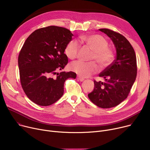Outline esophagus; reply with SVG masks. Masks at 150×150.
<instances>
[{
  "label": "esophagus",
  "mask_w": 150,
  "mask_h": 150,
  "mask_svg": "<svg viewBox=\"0 0 150 150\" xmlns=\"http://www.w3.org/2000/svg\"><path fill=\"white\" fill-rule=\"evenodd\" d=\"M77 78H78V80H79V81H83L84 80V78H83V77H81V76H77Z\"/></svg>",
  "instance_id": "obj_1"
}]
</instances>
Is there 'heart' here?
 Wrapping results in <instances>:
<instances>
[{
    "mask_svg": "<svg viewBox=\"0 0 150 150\" xmlns=\"http://www.w3.org/2000/svg\"><path fill=\"white\" fill-rule=\"evenodd\" d=\"M81 42L84 43L93 51L90 59L97 61L101 68L104 69L111 64L114 59L113 50L108 47L106 39L99 35H83L80 38ZM80 49V45L76 40L69 41L65 47L64 53L67 57L70 59H75ZM70 69L78 75L88 76L97 72L98 66L93 61L83 62L77 61L72 62L70 66Z\"/></svg>",
    "mask_w": 150,
    "mask_h": 150,
    "instance_id": "1",
    "label": "heart"
}]
</instances>
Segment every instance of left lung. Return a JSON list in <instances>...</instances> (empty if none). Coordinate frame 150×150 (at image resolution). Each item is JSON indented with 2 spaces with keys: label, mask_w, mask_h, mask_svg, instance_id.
<instances>
[{
  "label": "left lung",
  "mask_w": 150,
  "mask_h": 150,
  "mask_svg": "<svg viewBox=\"0 0 150 150\" xmlns=\"http://www.w3.org/2000/svg\"><path fill=\"white\" fill-rule=\"evenodd\" d=\"M99 30L111 39L116 58L99 74L104 81H93L94 89L88 97L97 106L110 108L127 98L137 76V61L134 50L125 36L108 28Z\"/></svg>",
  "instance_id": "1"
}]
</instances>
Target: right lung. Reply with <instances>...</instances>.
I'll return each instance as SVG.
<instances>
[{
	"label": "right lung",
	"mask_w": 150,
	"mask_h": 150,
	"mask_svg": "<svg viewBox=\"0 0 150 150\" xmlns=\"http://www.w3.org/2000/svg\"><path fill=\"white\" fill-rule=\"evenodd\" d=\"M73 36L66 28L49 26L33 31L23 44L18 57L21 84L36 105L55 103L64 93L65 81L76 78L73 72L57 73L67 64L64 49Z\"/></svg>",
	"instance_id": "obj_1"
}]
</instances>
